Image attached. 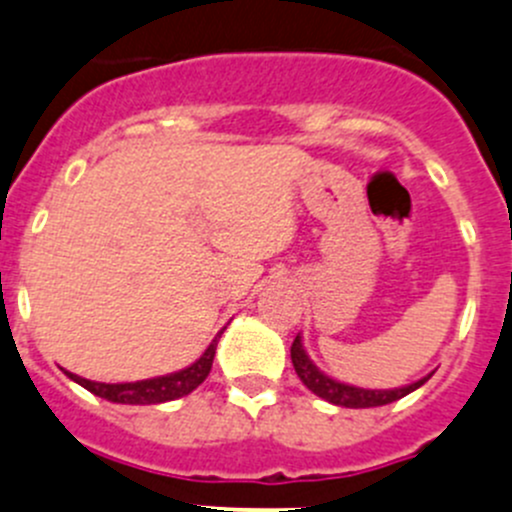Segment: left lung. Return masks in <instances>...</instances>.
<instances>
[{
	"label": "left lung",
	"instance_id": "left-lung-1",
	"mask_svg": "<svg viewBox=\"0 0 512 512\" xmlns=\"http://www.w3.org/2000/svg\"><path fill=\"white\" fill-rule=\"evenodd\" d=\"M290 357H292V365H295L297 377L305 382L307 390H312L317 398L327 400V403L342 405V408H377V405L395 403V400L405 398V395H410L413 390H418L420 385H425V382L430 380V375H433V372H430L428 377L413 382V385H405V388L365 390V388H355V385H345V382L332 380V377H327L325 372L317 370V365L307 357L305 347H302L300 335H297L295 342H292Z\"/></svg>",
	"mask_w": 512,
	"mask_h": 512
}]
</instances>
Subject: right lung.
<instances>
[{
	"label": "right lung",
	"instance_id": "obj_1",
	"mask_svg": "<svg viewBox=\"0 0 512 512\" xmlns=\"http://www.w3.org/2000/svg\"><path fill=\"white\" fill-rule=\"evenodd\" d=\"M222 335V332H220ZM220 335L210 342L205 352H202L200 360L192 362L190 367L180 372H170V375L152 377V380H137V382H94L87 377H79L74 372H67L69 380H74L77 385H82L84 390L94 393L97 398L109 400V403H122V405H157V403H170V400L185 398L190 395L197 385L205 382V377L210 375L212 360H215L217 340Z\"/></svg>",
	"mask_w": 512,
	"mask_h": 512
}]
</instances>
